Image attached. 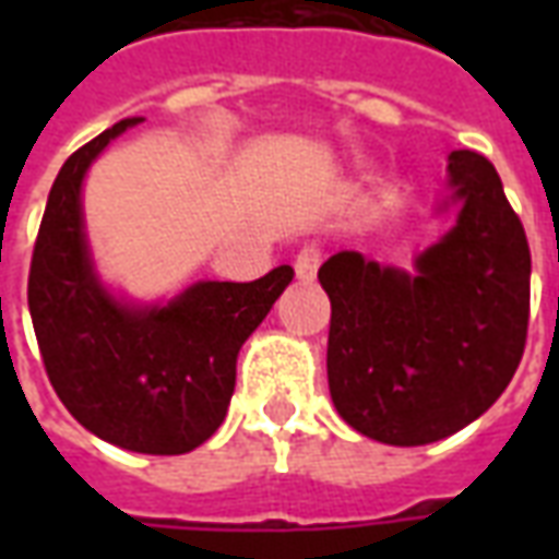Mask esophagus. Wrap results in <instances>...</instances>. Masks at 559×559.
<instances>
[{
  "label": "esophagus",
  "mask_w": 559,
  "mask_h": 559,
  "mask_svg": "<svg viewBox=\"0 0 559 559\" xmlns=\"http://www.w3.org/2000/svg\"><path fill=\"white\" fill-rule=\"evenodd\" d=\"M320 260H323L320 248H317V245H305L302 251L296 254V278L314 281L317 269H320Z\"/></svg>",
  "instance_id": "1"
}]
</instances>
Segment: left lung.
<instances>
[{"instance_id":"obj_1","label":"left lung","mask_w":559,"mask_h":559,"mask_svg":"<svg viewBox=\"0 0 559 559\" xmlns=\"http://www.w3.org/2000/svg\"><path fill=\"white\" fill-rule=\"evenodd\" d=\"M457 218L416 272L338 251L317 278L332 302L329 392L350 428L389 445L461 431L503 395L524 356L530 245L479 152L449 155ZM445 209V206H443Z\"/></svg>"}]
</instances>
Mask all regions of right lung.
I'll use <instances>...</instances> for the list:
<instances>
[{
  "label": "right lung",
  "instance_id": "1",
  "mask_svg": "<svg viewBox=\"0 0 559 559\" xmlns=\"http://www.w3.org/2000/svg\"><path fill=\"white\" fill-rule=\"evenodd\" d=\"M138 122H116L62 164L32 251L29 314L56 395L86 431L143 455H182L218 431L236 356L293 269L248 284L197 281L167 305L119 302L92 269L80 188L104 146Z\"/></svg>",
  "mask_w": 559,
  "mask_h": 559
}]
</instances>
